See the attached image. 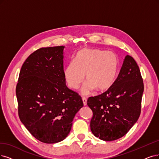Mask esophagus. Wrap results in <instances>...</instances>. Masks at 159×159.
<instances>
[{"label":"esophagus","mask_w":159,"mask_h":159,"mask_svg":"<svg viewBox=\"0 0 159 159\" xmlns=\"http://www.w3.org/2000/svg\"><path fill=\"white\" fill-rule=\"evenodd\" d=\"M83 104L84 105H86V103H87V99L86 98H83Z\"/></svg>","instance_id":"34e87169"}]
</instances>
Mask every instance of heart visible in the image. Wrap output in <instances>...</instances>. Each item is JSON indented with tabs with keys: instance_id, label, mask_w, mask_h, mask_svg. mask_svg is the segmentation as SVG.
<instances>
[{
	"instance_id": "obj_1",
	"label": "heart",
	"mask_w": 159,
	"mask_h": 159,
	"mask_svg": "<svg viewBox=\"0 0 159 159\" xmlns=\"http://www.w3.org/2000/svg\"><path fill=\"white\" fill-rule=\"evenodd\" d=\"M119 59L113 52L98 49H83L76 53L75 61L70 62L64 70L67 83L72 89H77L84 79L82 92L88 94L93 89L98 91L108 89L116 79Z\"/></svg>"
}]
</instances>
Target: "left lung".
I'll return each instance as SVG.
<instances>
[{
	"instance_id": "left-lung-1",
	"label": "left lung",
	"mask_w": 159,
	"mask_h": 159,
	"mask_svg": "<svg viewBox=\"0 0 159 159\" xmlns=\"http://www.w3.org/2000/svg\"><path fill=\"white\" fill-rule=\"evenodd\" d=\"M143 89L138 64L127 55L109 89L88 99L87 105L93 112L90 121L92 134L104 141H114L124 136L140 115Z\"/></svg>"
}]
</instances>
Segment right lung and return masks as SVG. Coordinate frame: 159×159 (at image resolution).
Here are the masks:
<instances>
[{"instance_id": "obj_1", "label": "right lung", "mask_w": 159, "mask_h": 159, "mask_svg": "<svg viewBox=\"0 0 159 159\" xmlns=\"http://www.w3.org/2000/svg\"><path fill=\"white\" fill-rule=\"evenodd\" d=\"M64 48L47 47L32 53L23 64L16 86L20 119L33 136L45 143L66 138L83 107L78 93L66 84Z\"/></svg>"}]
</instances>
